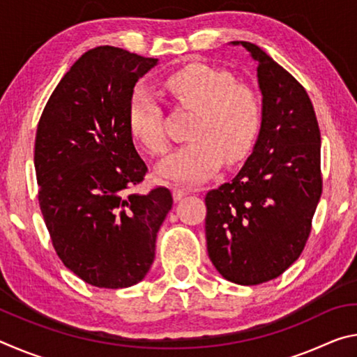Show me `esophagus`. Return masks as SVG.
Instances as JSON below:
<instances>
[{"instance_id":"1","label":"esophagus","mask_w":357,"mask_h":357,"mask_svg":"<svg viewBox=\"0 0 357 357\" xmlns=\"http://www.w3.org/2000/svg\"><path fill=\"white\" fill-rule=\"evenodd\" d=\"M185 195H189V190L179 189V187H174V189H173V198H174V202L183 200V198H184Z\"/></svg>"}]
</instances>
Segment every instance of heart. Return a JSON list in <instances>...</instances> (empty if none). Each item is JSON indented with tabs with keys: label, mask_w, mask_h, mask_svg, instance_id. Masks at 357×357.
Here are the masks:
<instances>
[{
	"label": "heart",
	"mask_w": 357,
	"mask_h": 357,
	"mask_svg": "<svg viewBox=\"0 0 357 357\" xmlns=\"http://www.w3.org/2000/svg\"><path fill=\"white\" fill-rule=\"evenodd\" d=\"M234 82L229 72L203 63L187 64L165 78V88L173 98L195 107L197 112L190 121V140L157 165L162 179L203 183L217 172L223 157L233 164L250 153L261 129L263 107L255 91ZM128 119L132 135L149 153H165L164 112L143 84L132 89Z\"/></svg>",
	"instance_id": "heart-1"
}]
</instances>
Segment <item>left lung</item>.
<instances>
[{
    "label": "left lung",
    "mask_w": 357,
    "mask_h": 357,
    "mask_svg": "<svg viewBox=\"0 0 357 357\" xmlns=\"http://www.w3.org/2000/svg\"><path fill=\"white\" fill-rule=\"evenodd\" d=\"M257 63L263 123L252 154L206 193L208 255L238 285L285 273L304 250L321 197V135L309 94L268 53L244 40Z\"/></svg>",
    "instance_id": "obj_1"
}]
</instances>
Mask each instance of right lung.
<instances>
[{
	"label": "right lung",
	"mask_w": 357,
	"mask_h": 357,
	"mask_svg": "<svg viewBox=\"0 0 357 357\" xmlns=\"http://www.w3.org/2000/svg\"><path fill=\"white\" fill-rule=\"evenodd\" d=\"M157 61L110 45L88 50L58 83L38 124L42 215L66 268L93 287L128 288L144 279L173 204L165 187L129 192L148 172L132 140L129 98Z\"/></svg>",
	"instance_id": "obj_1"
}]
</instances>
